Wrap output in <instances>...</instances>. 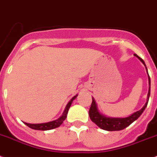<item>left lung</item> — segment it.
I'll return each mask as SVG.
<instances>
[{
	"label": "left lung",
	"instance_id": "8db88e82",
	"mask_svg": "<svg viewBox=\"0 0 157 157\" xmlns=\"http://www.w3.org/2000/svg\"><path fill=\"white\" fill-rule=\"evenodd\" d=\"M135 56H136L143 63L144 66H145L146 71H147V68H146V66L145 64V62L140 57H138L136 54H135ZM148 79H149V91H148L147 94V101H146L145 104L140 110H138V111L134 113H132L131 115L128 116L127 117H106V116L103 115L102 113L99 112L98 106H97V103H96L94 98H92V102H91L90 110H89V117H90L91 120L92 121V122H94L97 126L99 127L101 129L109 131H121V130L124 129V128H126L127 127L129 126L130 124H132L134 121H136L138 117L142 115V113L145 110V107L147 106L149 95H150V77L149 76V73H148Z\"/></svg>",
	"mask_w": 157,
	"mask_h": 157
}]
</instances>
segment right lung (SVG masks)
I'll return each mask as SVG.
<instances>
[{"label":"right lung","mask_w":157,"mask_h":157,"mask_svg":"<svg viewBox=\"0 0 157 157\" xmlns=\"http://www.w3.org/2000/svg\"><path fill=\"white\" fill-rule=\"evenodd\" d=\"M77 95H78V94H76L75 96H73V98L70 99V101H69L68 104L66 105V108H65L62 116L61 117H59L57 120H55V121H52L47 123H41V124H29V123L26 122H24V124H26V125H27L29 128H32V129L39 130V131H48V130H52L54 129V128H59V127L63 124V121L66 120V116H67V113H68L69 109H70L73 101L77 98Z\"/></svg>","instance_id":"add662e5"}]
</instances>
